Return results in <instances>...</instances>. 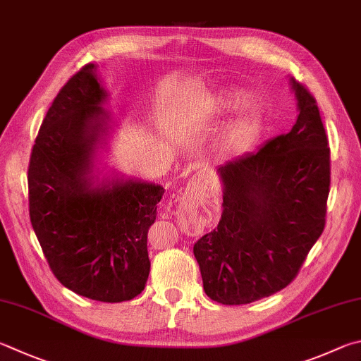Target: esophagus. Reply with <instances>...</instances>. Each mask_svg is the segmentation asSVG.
<instances>
[{
    "mask_svg": "<svg viewBox=\"0 0 361 361\" xmlns=\"http://www.w3.org/2000/svg\"><path fill=\"white\" fill-rule=\"evenodd\" d=\"M200 186V180L199 178H192V180H189V191H195V189H197Z\"/></svg>",
    "mask_w": 361,
    "mask_h": 361,
    "instance_id": "esophagus-1",
    "label": "esophagus"
}]
</instances>
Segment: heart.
<instances>
[{
  "label": "heart",
  "instance_id": "obj_1",
  "mask_svg": "<svg viewBox=\"0 0 361 361\" xmlns=\"http://www.w3.org/2000/svg\"><path fill=\"white\" fill-rule=\"evenodd\" d=\"M238 102L240 96L222 97V99L214 101V112H227V110L237 107ZM255 133H257V118H255V115L249 114L241 116L238 121H235L232 126L226 130L224 137H222L221 147L226 153H241L243 149L251 145Z\"/></svg>",
  "mask_w": 361,
  "mask_h": 361
}]
</instances>
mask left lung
<instances>
[{"label": "left lung", "instance_id": "obj_1", "mask_svg": "<svg viewBox=\"0 0 361 361\" xmlns=\"http://www.w3.org/2000/svg\"><path fill=\"white\" fill-rule=\"evenodd\" d=\"M297 123L219 167L218 227L194 245L203 290L222 305L270 297L297 278L325 227L330 147L317 101L292 78Z\"/></svg>", "mask_w": 361, "mask_h": 361}]
</instances>
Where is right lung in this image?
I'll list each match as a JSON object with an SVG mask.
<instances>
[{
	"instance_id": "obj_1",
	"label": "right lung",
	"mask_w": 361,
	"mask_h": 361,
	"mask_svg": "<svg viewBox=\"0 0 361 361\" xmlns=\"http://www.w3.org/2000/svg\"><path fill=\"white\" fill-rule=\"evenodd\" d=\"M94 69L85 64L69 78L41 124L28 166L30 219L64 287L120 303L145 289L148 228L164 188L134 180L91 186L93 148L107 118Z\"/></svg>"
}]
</instances>
